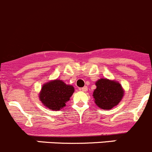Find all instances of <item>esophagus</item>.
<instances>
[{"mask_svg": "<svg viewBox=\"0 0 152 152\" xmlns=\"http://www.w3.org/2000/svg\"><path fill=\"white\" fill-rule=\"evenodd\" d=\"M87 90H88V89H87V87H82V88H80V90H81V91L83 92H87Z\"/></svg>", "mask_w": 152, "mask_h": 152, "instance_id": "esophagus-1", "label": "esophagus"}]
</instances>
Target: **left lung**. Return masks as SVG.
Listing matches in <instances>:
<instances>
[{
    "mask_svg": "<svg viewBox=\"0 0 152 152\" xmlns=\"http://www.w3.org/2000/svg\"><path fill=\"white\" fill-rule=\"evenodd\" d=\"M93 92L95 102L102 109H111L119 103L124 96V90L119 83L108 79H99L96 83Z\"/></svg>",
    "mask_w": 152,
    "mask_h": 152,
    "instance_id": "8db88e82",
    "label": "left lung"
}]
</instances>
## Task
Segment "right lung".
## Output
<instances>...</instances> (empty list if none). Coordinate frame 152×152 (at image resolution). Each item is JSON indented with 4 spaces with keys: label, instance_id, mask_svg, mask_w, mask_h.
<instances>
[{
    "label": "right lung",
    "instance_id": "right-lung-1",
    "mask_svg": "<svg viewBox=\"0 0 152 152\" xmlns=\"http://www.w3.org/2000/svg\"><path fill=\"white\" fill-rule=\"evenodd\" d=\"M74 87L67 85L60 80L48 82L43 86L40 94V100L50 110H59L65 105V102L74 93Z\"/></svg>",
    "mask_w": 152,
    "mask_h": 152
}]
</instances>
